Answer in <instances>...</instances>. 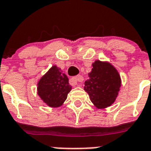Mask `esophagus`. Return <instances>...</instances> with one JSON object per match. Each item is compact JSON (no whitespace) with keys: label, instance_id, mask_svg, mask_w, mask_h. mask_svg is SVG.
<instances>
[{"label":"esophagus","instance_id":"esophagus-1","mask_svg":"<svg viewBox=\"0 0 151 151\" xmlns=\"http://www.w3.org/2000/svg\"><path fill=\"white\" fill-rule=\"evenodd\" d=\"M72 79H73V80H74V81H76V82H79V83H81V82L83 81V77L81 75H78L77 76L74 77V78H73Z\"/></svg>","mask_w":151,"mask_h":151}]
</instances>
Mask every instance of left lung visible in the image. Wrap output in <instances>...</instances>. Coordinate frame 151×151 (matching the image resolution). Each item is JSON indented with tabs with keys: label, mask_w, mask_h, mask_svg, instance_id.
<instances>
[{
	"label": "left lung",
	"mask_w": 151,
	"mask_h": 151,
	"mask_svg": "<svg viewBox=\"0 0 151 151\" xmlns=\"http://www.w3.org/2000/svg\"><path fill=\"white\" fill-rule=\"evenodd\" d=\"M85 81L84 90L92 103L99 109L110 106L115 101L120 91L121 80L115 68L108 62L96 60Z\"/></svg>",
	"instance_id": "1"
}]
</instances>
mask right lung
I'll use <instances>...</instances> for the list:
<instances>
[{"instance_id": "add662e5", "label": "right lung", "mask_w": 151, "mask_h": 151, "mask_svg": "<svg viewBox=\"0 0 151 151\" xmlns=\"http://www.w3.org/2000/svg\"><path fill=\"white\" fill-rule=\"evenodd\" d=\"M72 90L68 78L57 66H52L38 83V94L50 107H59L62 105Z\"/></svg>"}]
</instances>
